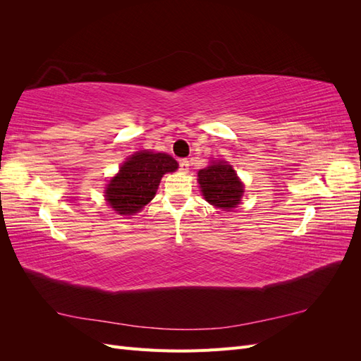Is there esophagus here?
Masks as SVG:
<instances>
[{"mask_svg": "<svg viewBox=\"0 0 361 361\" xmlns=\"http://www.w3.org/2000/svg\"><path fill=\"white\" fill-rule=\"evenodd\" d=\"M179 170L182 171V173H188V170H190V161L188 159H180L179 161Z\"/></svg>", "mask_w": 361, "mask_h": 361, "instance_id": "esophagus-1", "label": "esophagus"}]
</instances>
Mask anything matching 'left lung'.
<instances>
[{
  "label": "left lung",
  "mask_w": 361,
  "mask_h": 361,
  "mask_svg": "<svg viewBox=\"0 0 361 361\" xmlns=\"http://www.w3.org/2000/svg\"><path fill=\"white\" fill-rule=\"evenodd\" d=\"M199 183L204 199L221 209H232L241 202L243 183L236 178L235 170L226 162H214L199 171Z\"/></svg>",
  "instance_id": "8db88e82"
}]
</instances>
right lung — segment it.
Masks as SVG:
<instances>
[{"instance_id":"right-lung-1","label":"right lung","mask_w":361,"mask_h":361,"mask_svg":"<svg viewBox=\"0 0 361 361\" xmlns=\"http://www.w3.org/2000/svg\"><path fill=\"white\" fill-rule=\"evenodd\" d=\"M176 169L178 162L170 155L138 152L108 183L106 200L118 214L133 215L155 197L162 174Z\"/></svg>"}]
</instances>
